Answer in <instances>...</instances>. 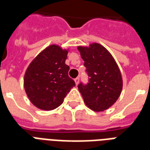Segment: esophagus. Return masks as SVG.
Instances as JSON below:
<instances>
[{"label":"esophagus","mask_w":150,"mask_h":150,"mask_svg":"<svg viewBox=\"0 0 150 150\" xmlns=\"http://www.w3.org/2000/svg\"><path fill=\"white\" fill-rule=\"evenodd\" d=\"M75 84L78 85L79 84V78L78 77L76 79H75Z\"/></svg>","instance_id":"esophagus-1"}]
</instances>
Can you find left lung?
I'll list each match as a JSON object with an SVG mask.
<instances>
[{"label": "left lung", "instance_id": "1", "mask_svg": "<svg viewBox=\"0 0 150 150\" xmlns=\"http://www.w3.org/2000/svg\"><path fill=\"white\" fill-rule=\"evenodd\" d=\"M89 80L78 85L85 103L94 111L108 109L118 99L122 78L118 66L109 51L99 43L79 47Z\"/></svg>", "mask_w": 150, "mask_h": 150}]
</instances>
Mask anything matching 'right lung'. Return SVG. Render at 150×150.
I'll use <instances>...</instances> for the list:
<instances>
[{
    "label": "right lung",
    "instance_id": "1",
    "mask_svg": "<svg viewBox=\"0 0 150 150\" xmlns=\"http://www.w3.org/2000/svg\"><path fill=\"white\" fill-rule=\"evenodd\" d=\"M67 55L68 50L51 45L38 54L27 68L25 90L30 101L40 109L51 110L58 107L75 86L68 76Z\"/></svg>",
    "mask_w": 150,
    "mask_h": 150
}]
</instances>
